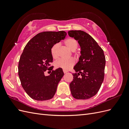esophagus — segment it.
<instances>
[{"mask_svg":"<svg viewBox=\"0 0 129 129\" xmlns=\"http://www.w3.org/2000/svg\"><path fill=\"white\" fill-rule=\"evenodd\" d=\"M63 72L64 74H66V73H67V71H66V70H63Z\"/></svg>","mask_w":129,"mask_h":129,"instance_id":"1","label":"esophagus"}]
</instances>
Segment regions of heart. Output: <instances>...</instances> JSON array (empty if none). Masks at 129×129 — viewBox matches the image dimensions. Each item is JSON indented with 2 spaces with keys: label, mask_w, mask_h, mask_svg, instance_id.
Listing matches in <instances>:
<instances>
[{
  "label": "heart",
  "mask_w": 129,
  "mask_h": 129,
  "mask_svg": "<svg viewBox=\"0 0 129 129\" xmlns=\"http://www.w3.org/2000/svg\"><path fill=\"white\" fill-rule=\"evenodd\" d=\"M64 44L67 47L73 52L75 51L78 47V42L73 38H68L64 41ZM59 45L58 44H54L50 49L52 56L54 58H56L58 56V48ZM75 64V60L74 58L69 59H59L55 63V66L57 68H62L64 70H68Z\"/></svg>",
  "instance_id": "heart-1"
}]
</instances>
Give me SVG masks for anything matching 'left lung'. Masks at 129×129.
I'll return each instance as SVG.
<instances>
[{"mask_svg": "<svg viewBox=\"0 0 129 129\" xmlns=\"http://www.w3.org/2000/svg\"><path fill=\"white\" fill-rule=\"evenodd\" d=\"M68 33L69 37L78 41L81 47V56L74 67L76 73L73 74V80L69 84L72 95L76 99H88L98 92L104 80V52L97 42L84 31L69 30Z\"/></svg>", "mask_w": 129, "mask_h": 129, "instance_id": "left-lung-1", "label": "left lung"}]
</instances>
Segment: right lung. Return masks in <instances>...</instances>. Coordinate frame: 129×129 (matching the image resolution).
Wrapping results in <instances>:
<instances>
[{
	"label": "right lung",
	"mask_w": 129,
	"mask_h": 129,
	"mask_svg": "<svg viewBox=\"0 0 129 129\" xmlns=\"http://www.w3.org/2000/svg\"><path fill=\"white\" fill-rule=\"evenodd\" d=\"M66 35L64 31L39 33L25 47L19 62L18 75L22 88L32 99L48 100L55 95L64 75L63 71L56 69L48 76H45L44 72L53 68L50 64L53 62L52 47L63 40Z\"/></svg>",
	"instance_id": "obj_1"
}]
</instances>
